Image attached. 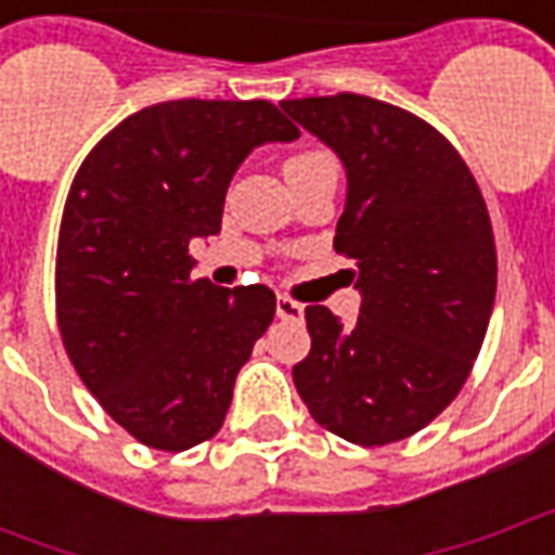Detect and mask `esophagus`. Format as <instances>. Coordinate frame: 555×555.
<instances>
[{
  "instance_id": "esophagus-1",
  "label": "esophagus",
  "mask_w": 555,
  "mask_h": 555,
  "mask_svg": "<svg viewBox=\"0 0 555 555\" xmlns=\"http://www.w3.org/2000/svg\"><path fill=\"white\" fill-rule=\"evenodd\" d=\"M276 314L282 321H302V306L297 300H291L285 294L276 297Z\"/></svg>"
}]
</instances>
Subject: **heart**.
Segmentation results:
<instances>
[{"label":"heart","mask_w":555,"mask_h":555,"mask_svg":"<svg viewBox=\"0 0 555 555\" xmlns=\"http://www.w3.org/2000/svg\"><path fill=\"white\" fill-rule=\"evenodd\" d=\"M324 157H330L326 151H300V154L288 157L285 169H294V166H302V163H314V159H324Z\"/></svg>","instance_id":"1"}]
</instances>
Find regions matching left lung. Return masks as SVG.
I'll use <instances>...</instances> for the list:
<instances>
[{
  "instance_id": "left-lung-1",
  "label": "left lung",
  "mask_w": 555,
  "mask_h": 555,
  "mask_svg": "<svg viewBox=\"0 0 555 555\" xmlns=\"http://www.w3.org/2000/svg\"><path fill=\"white\" fill-rule=\"evenodd\" d=\"M348 169L338 255L357 261V324L306 306L294 386L321 428L389 446L440 416L473 372L496 297V243L473 171L437 127L353 91L282 101Z\"/></svg>"
}]
</instances>
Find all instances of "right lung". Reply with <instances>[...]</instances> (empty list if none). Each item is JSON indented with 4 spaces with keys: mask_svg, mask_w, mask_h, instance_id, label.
Wrapping results in <instances>:
<instances>
[{
    "mask_svg": "<svg viewBox=\"0 0 555 555\" xmlns=\"http://www.w3.org/2000/svg\"><path fill=\"white\" fill-rule=\"evenodd\" d=\"M300 130L270 101L145 106L91 147L55 249V321L79 380L147 449L210 440L276 314L267 285L193 279V237L222 225L231 175Z\"/></svg>",
    "mask_w": 555,
    "mask_h": 555,
    "instance_id": "1",
    "label": "right lung"
}]
</instances>
